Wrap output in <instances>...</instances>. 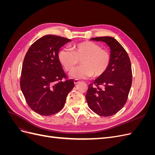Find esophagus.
I'll return each instance as SVG.
<instances>
[{"mask_svg":"<svg viewBox=\"0 0 155 155\" xmlns=\"http://www.w3.org/2000/svg\"><path fill=\"white\" fill-rule=\"evenodd\" d=\"M74 83L75 84H78L79 82V81L78 80V79H74Z\"/></svg>","mask_w":155,"mask_h":155,"instance_id":"34e87169","label":"esophagus"}]
</instances>
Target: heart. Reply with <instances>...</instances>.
<instances>
[{
  "instance_id": "obj_1",
  "label": "heart",
  "mask_w": 155,
  "mask_h": 155,
  "mask_svg": "<svg viewBox=\"0 0 155 155\" xmlns=\"http://www.w3.org/2000/svg\"><path fill=\"white\" fill-rule=\"evenodd\" d=\"M58 56L60 63L67 71L72 70L80 61L81 66L70 73L72 77L78 78L100 77L107 71L110 63L109 51L88 41L75 44L71 49H62Z\"/></svg>"
}]
</instances>
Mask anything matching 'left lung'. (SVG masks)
<instances>
[{"mask_svg": "<svg viewBox=\"0 0 155 155\" xmlns=\"http://www.w3.org/2000/svg\"><path fill=\"white\" fill-rule=\"evenodd\" d=\"M103 41L110 48V63L107 71L88 86L86 99L89 108L101 116H110L122 109L132 85V69L129 55L112 37L91 39Z\"/></svg>", "mask_w": 155, "mask_h": 155, "instance_id": "1", "label": "left lung"}]
</instances>
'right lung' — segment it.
<instances>
[{"instance_id": "right-lung-1", "label": "right lung", "mask_w": 155, "mask_h": 155, "mask_svg": "<svg viewBox=\"0 0 155 155\" xmlns=\"http://www.w3.org/2000/svg\"><path fill=\"white\" fill-rule=\"evenodd\" d=\"M70 41L65 37L46 35L34 42L26 54L21 89L30 109L40 115L50 116L61 110L74 87L58 56L59 48Z\"/></svg>"}]
</instances>
